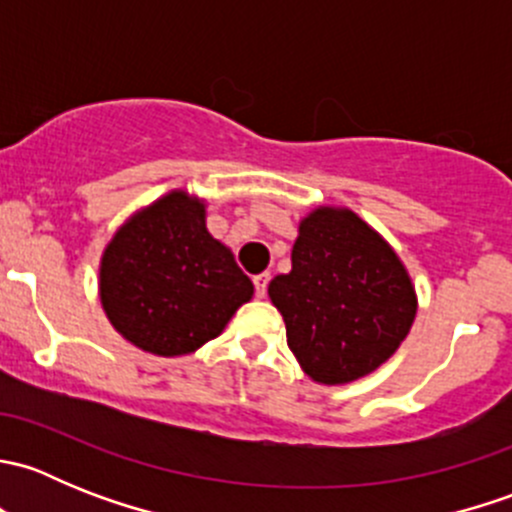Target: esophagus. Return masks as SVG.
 Masks as SVG:
<instances>
[{"mask_svg":"<svg viewBox=\"0 0 512 512\" xmlns=\"http://www.w3.org/2000/svg\"><path fill=\"white\" fill-rule=\"evenodd\" d=\"M252 282H255L257 297H265V294H267V285H270V272H260V275L252 277Z\"/></svg>","mask_w":512,"mask_h":512,"instance_id":"esophagus-1","label":"esophagus"}]
</instances>
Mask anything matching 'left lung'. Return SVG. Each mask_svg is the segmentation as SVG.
I'll return each mask as SVG.
<instances>
[{"mask_svg": "<svg viewBox=\"0 0 512 512\" xmlns=\"http://www.w3.org/2000/svg\"><path fill=\"white\" fill-rule=\"evenodd\" d=\"M292 270L267 287L304 374L322 386L369 376L396 354L416 319L409 270L354 210L319 205L297 227Z\"/></svg>", "mask_w": 512, "mask_h": 512, "instance_id": "obj_1", "label": "left lung"}]
</instances>
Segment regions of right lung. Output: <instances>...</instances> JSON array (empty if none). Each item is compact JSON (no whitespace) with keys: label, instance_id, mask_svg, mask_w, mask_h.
I'll use <instances>...</instances> for the list:
<instances>
[{"label":"right lung","instance_id":"obj_1","mask_svg":"<svg viewBox=\"0 0 512 512\" xmlns=\"http://www.w3.org/2000/svg\"><path fill=\"white\" fill-rule=\"evenodd\" d=\"M205 218L208 203L175 188L136 210L103 247L98 299L133 347L156 356L198 352L255 294Z\"/></svg>","mask_w":512,"mask_h":512}]
</instances>
